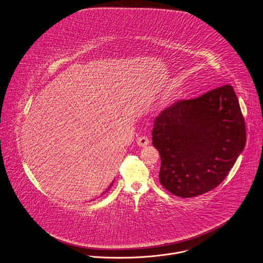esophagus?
I'll return each instance as SVG.
<instances>
[{
	"mask_svg": "<svg viewBox=\"0 0 263 263\" xmlns=\"http://www.w3.org/2000/svg\"><path fill=\"white\" fill-rule=\"evenodd\" d=\"M136 143H137V145L139 147H145V146H147L149 144V139L147 137H145V136H141L139 138H137Z\"/></svg>",
	"mask_w": 263,
	"mask_h": 263,
	"instance_id": "esophagus-1",
	"label": "esophagus"
}]
</instances>
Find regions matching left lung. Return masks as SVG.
Masks as SVG:
<instances>
[{"instance_id": "1", "label": "left lung", "mask_w": 263, "mask_h": 263, "mask_svg": "<svg viewBox=\"0 0 263 263\" xmlns=\"http://www.w3.org/2000/svg\"><path fill=\"white\" fill-rule=\"evenodd\" d=\"M153 146L161 157L160 183L193 198L228 176L246 146V123L232 85L179 100L155 119Z\"/></svg>"}]
</instances>
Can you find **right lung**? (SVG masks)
I'll list each match as a JSON object with an SVG mask.
<instances>
[{"label":"right lung","mask_w":263,"mask_h":263,"mask_svg":"<svg viewBox=\"0 0 263 263\" xmlns=\"http://www.w3.org/2000/svg\"><path fill=\"white\" fill-rule=\"evenodd\" d=\"M112 184H113V183H112ZM112 184H111V185H109L108 189H107V190H106V192H107V191H108L109 189H110V187H111V185H112ZM106 192H105V193H106Z\"/></svg>","instance_id":"obj_1"}]
</instances>
